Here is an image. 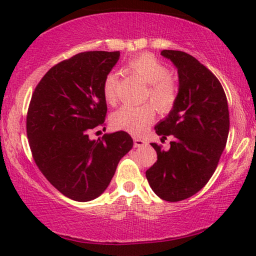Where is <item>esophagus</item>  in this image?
Instances as JSON below:
<instances>
[{
	"label": "esophagus",
	"instance_id": "34e87169",
	"mask_svg": "<svg viewBox=\"0 0 256 256\" xmlns=\"http://www.w3.org/2000/svg\"><path fill=\"white\" fill-rule=\"evenodd\" d=\"M146 146V142L144 141V140L140 138H134V146H136V148H140V146Z\"/></svg>",
	"mask_w": 256,
	"mask_h": 256
}]
</instances>
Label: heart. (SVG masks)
Wrapping results in <instances>:
<instances>
[{
	"instance_id": "1",
	"label": "heart",
	"mask_w": 256,
	"mask_h": 256,
	"mask_svg": "<svg viewBox=\"0 0 256 256\" xmlns=\"http://www.w3.org/2000/svg\"><path fill=\"white\" fill-rule=\"evenodd\" d=\"M127 68L148 84L146 98L160 113H166L174 107L177 100L178 87L169 76V70L155 56L141 54L127 62ZM118 74L110 72L102 84V94L108 104H115L118 99ZM155 110L150 104L141 106L124 104L112 114V124L115 128L122 129L132 135H140L152 124Z\"/></svg>"
}]
</instances>
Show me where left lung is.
Wrapping results in <instances>:
<instances>
[{
    "instance_id": "obj_1",
    "label": "left lung",
    "mask_w": 256,
    "mask_h": 256,
    "mask_svg": "<svg viewBox=\"0 0 256 256\" xmlns=\"http://www.w3.org/2000/svg\"><path fill=\"white\" fill-rule=\"evenodd\" d=\"M178 72L172 110L155 126L169 150L152 143L157 160L146 171L152 191L166 202L184 200L205 186L216 169L230 132L226 94L216 76L183 51L163 50Z\"/></svg>"
}]
</instances>
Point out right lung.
<instances>
[{
	"instance_id": "right-lung-1",
	"label": "right lung",
	"mask_w": 256,
	"mask_h": 256,
	"mask_svg": "<svg viewBox=\"0 0 256 256\" xmlns=\"http://www.w3.org/2000/svg\"><path fill=\"white\" fill-rule=\"evenodd\" d=\"M118 58L120 51L73 56L48 70L31 98L26 134L34 162L59 192L76 202L104 194L120 160L132 148L126 132L90 138L104 126L102 84Z\"/></svg>"
}]
</instances>
